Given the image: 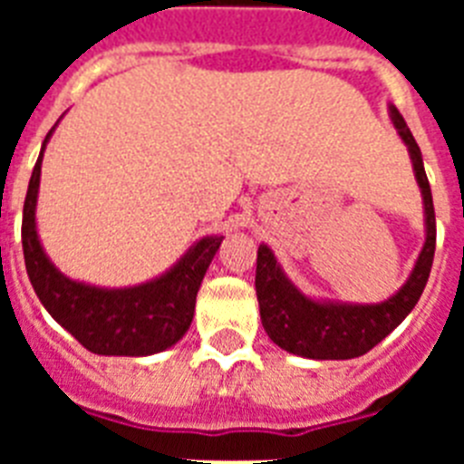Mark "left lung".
I'll list each match as a JSON object with an SVG mask.
<instances>
[{"label": "left lung", "instance_id": "obj_1", "mask_svg": "<svg viewBox=\"0 0 464 464\" xmlns=\"http://www.w3.org/2000/svg\"><path fill=\"white\" fill-rule=\"evenodd\" d=\"M390 118H392L397 134L410 149L411 166H414L421 197H424L426 243L421 247V255H419L407 284L395 296L373 305H349L313 301V298L304 296L276 265L272 250L267 246L257 247L255 291H257V301H260L262 327L275 344H279L289 353L320 361L363 356L410 315L419 296L424 294V286L431 275L433 253H436V211H433L431 185L426 178L419 144L411 137L410 127L400 111L390 108Z\"/></svg>", "mask_w": 464, "mask_h": 464}]
</instances>
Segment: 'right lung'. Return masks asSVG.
Instances as JSON below:
<instances>
[{
    "instance_id": "right-lung-1",
    "label": "right lung",
    "mask_w": 464,
    "mask_h": 464,
    "mask_svg": "<svg viewBox=\"0 0 464 464\" xmlns=\"http://www.w3.org/2000/svg\"><path fill=\"white\" fill-rule=\"evenodd\" d=\"M40 163L43 151L28 182L21 224L25 272L40 304L79 344L93 353L149 356L173 346L192 323L197 291L224 236H207L189 247L170 272L132 289H98L72 282L47 260L35 231Z\"/></svg>"
}]
</instances>
